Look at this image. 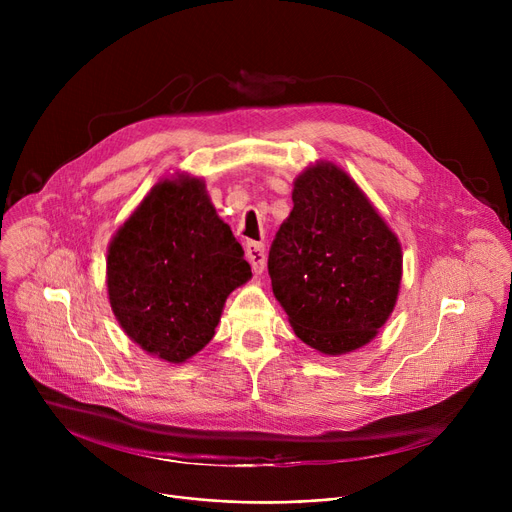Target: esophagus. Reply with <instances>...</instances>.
<instances>
[{
    "label": "esophagus",
    "instance_id": "34e87169",
    "mask_svg": "<svg viewBox=\"0 0 512 512\" xmlns=\"http://www.w3.org/2000/svg\"><path fill=\"white\" fill-rule=\"evenodd\" d=\"M245 253H247V261L253 267V272L261 274L263 267H265V249H263L261 242H247Z\"/></svg>",
    "mask_w": 512,
    "mask_h": 512
}]
</instances>
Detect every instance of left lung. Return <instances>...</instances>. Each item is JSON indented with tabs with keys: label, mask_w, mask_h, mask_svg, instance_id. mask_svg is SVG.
Here are the masks:
<instances>
[{
	"label": "left lung",
	"mask_w": 512,
	"mask_h": 512,
	"mask_svg": "<svg viewBox=\"0 0 512 512\" xmlns=\"http://www.w3.org/2000/svg\"><path fill=\"white\" fill-rule=\"evenodd\" d=\"M292 203L267 259L274 297L305 344L330 357L353 353L394 311L398 236L332 161H315L297 176Z\"/></svg>",
	"instance_id": "left-lung-1"
}]
</instances>
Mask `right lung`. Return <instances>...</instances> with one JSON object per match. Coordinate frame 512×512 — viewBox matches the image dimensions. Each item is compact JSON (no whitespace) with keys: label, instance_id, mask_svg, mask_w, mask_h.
Returning <instances> with one entry per match:
<instances>
[{"label":"right lung","instance_id":"1","mask_svg":"<svg viewBox=\"0 0 512 512\" xmlns=\"http://www.w3.org/2000/svg\"><path fill=\"white\" fill-rule=\"evenodd\" d=\"M251 276L205 180L191 174L153 184L107 247V297L120 328L174 365L209 344L228 294Z\"/></svg>","mask_w":512,"mask_h":512}]
</instances>
